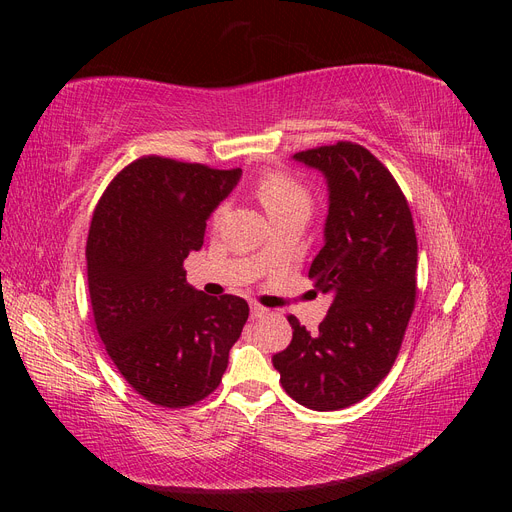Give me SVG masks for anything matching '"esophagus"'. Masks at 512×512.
<instances>
[{
    "label": "esophagus",
    "mask_w": 512,
    "mask_h": 512,
    "mask_svg": "<svg viewBox=\"0 0 512 512\" xmlns=\"http://www.w3.org/2000/svg\"><path fill=\"white\" fill-rule=\"evenodd\" d=\"M250 316H252V320H260V318H265V316H269V309L267 307H260V305H252L250 307Z\"/></svg>",
    "instance_id": "esophagus-1"
}]
</instances>
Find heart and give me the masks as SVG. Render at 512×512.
Wrapping results in <instances>:
<instances>
[{"label":"heart","mask_w":512,"mask_h":512,"mask_svg":"<svg viewBox=\"0 0 512 512\" xmlns=\"http://www.w3.org/2000/svg\"><path fill=\"white\" fill-rule=\"evenodd\" d=\"M256 194L269 215L286 213L292 209L309 211L307 190L297 179H292L286 173H277V170H269V173H262L258 177Z\"/></svg>","instance_id":"b5f03b06"}]
</instances>
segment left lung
I'll return each instance as SVG.
<instances>
[{"mask_svg": "<svg viewBox=\"0 0 512 512\" xmlns=\"http://www.w3.org/2000/svg\"><path fill=\"white\" fill-rule=\"evenodd\" d=\"M327 181L324 245L309 280L331 307L316 333L290 316L292 342L273 354L284 391L318 412L367 397L389 374L416 297V235L397 181L352 143L292 156Z\"/></svg>", "mask_w": 512, "mask_h": 512, "instance_id": "left-lung-1", "label": "left lung"}]
</instances>
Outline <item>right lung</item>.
Returning a JSON list of instances; mask_svg holds the SVG:
<instances>
[{
  "mask_svg": "<svg viewBox=\"0 0 512 512\" xmlns=\"http://www.w3.org/2000/svg\"><path fill=\"white\" fill-rule=\"evenodd\" d=\"M241 168L141 158L111 181L91 220L87 280L96 327L121 376L147 401L183 408L218 389L250 307L185 282L183 260Z\"/></svg>",
  "mask_w": 512,
  "mask_h": 512,
  "instance_id": "1",
  "label": "right lung"
}]
</instances>
